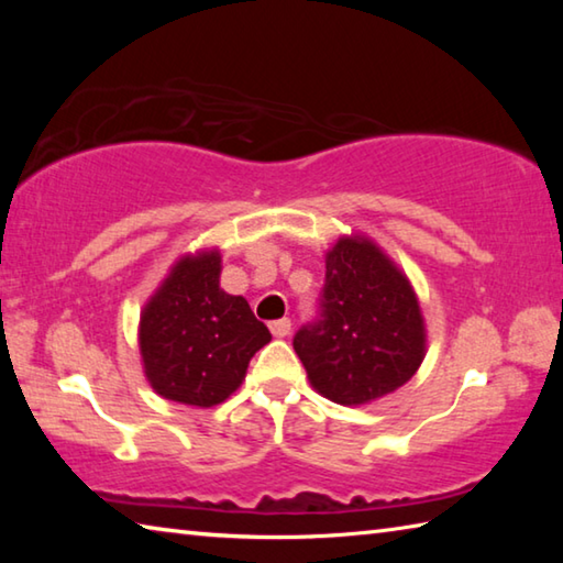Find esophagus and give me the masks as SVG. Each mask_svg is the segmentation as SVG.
Wrapping results in <instances>:
<instances>
[{
    "label": "esophagus",
    "mask_w": 563,
    "mask_h": 563,
    "mask_svg": "<svg viewBox=\"0 0 563 563\" xmlns=\"http://www.w3.org/2000/svg\"><path fill=\"white\" fill-rule=\"evenodd\" d=\"M290 328H292V322L288 320V318H283V320H273L271 322V332L275 338H285V335H290Z\"/></svg>",
    "instance_id": "esophagus-1"
}]
</instances>
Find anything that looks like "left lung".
<instances>
[{"label":"left lung","mask_w":563,"mask_h":563,"mask_svg":"<svg viewBox=\"0 0 563 563\" xmlns=\"http://www.w3.org/2000/svg\"><path fill=\"white\" fill-rule=\"evenodd\" d=\"M318 318L292 347L310 385L338 405H367L402 387L424 360V320L407 275L365 235L325 255Z\"/></svg>","instance_id":"left-lung-1"}]
</instances>
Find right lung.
Listing matches in <instances>:
<instances>
[{"label": "right lung", "instance_id": "obj_1", "mask_svg": "<svg viewBox=\"0 0 563 563\" xmlns=\"http://www.w3.org/2000/svg\"><path fill=\"white\" fill-rule=\"evenodd\" d=\"M268 342L271 330L247 300L221 290L218 251L184 255L141 312L144 373L161 397L180 405H221Z\"/></svg>", "mask_w": 563, "mask_h": 563}]
</instances>
